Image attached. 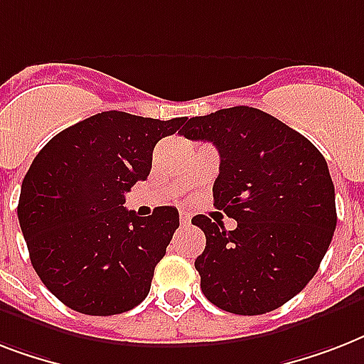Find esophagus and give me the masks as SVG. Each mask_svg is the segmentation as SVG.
I'll return each instance as SVG.
<instances>
[{"instance_id": "34e87169", "label": "esophagus", "mask_w": 364, "mask_h": 364, "mask_svg": "<svg viewBox=\"0 0 364 364\" xmlns=\"http://www.w3.org/2000/svg\"><path fill=\"white\" fill-rule=\"evenodd\" d=\"M179 223H181L183 227H185V225H188V223H191V215H188V213H179Z\"/></svg>"}]
</instances>
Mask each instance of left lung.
Listing matches in <instances>:
<instances>
[{
    "mask_svg": "<svg viewBox=\"0 0 364 364\" xmlns=\"http://www.w3.org/2000/svg\"><path fill=\"white\" fill-rule=\"evenodd\" d=\"M181 136L211 141L221 166L213 202L238 223L196 215L205 249L194 260L211 304L260 316L291 300L316 276L327 253L336 204L327 160L276 117L238 105L188 119Z\"/></svg>",
    "mask_w": 364,
    "mask_h": 364,
    "instance_id": "8db88e82",
    "label": "left lung"
}]
</instances>
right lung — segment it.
<instances>
[{
	"mask_svg": "<svg viewBox=\"0 0 364 364\" xmlns=\"http://www.w3.org/2000/svg\"><path fill=\"white\" fill-rule=\"evenodd\" d=\"M183 122L104 111L56 134L33 159L18 223L37 276L68 308L115 316L149 294L179 213L160 205L137 217L122 204L147 179L154 145Z\"/></svg>",
	"mask_w": 364,
	"mask_h": 364,
	"instance_id": "1",
	"label": "right lung"
}]
</instances>
